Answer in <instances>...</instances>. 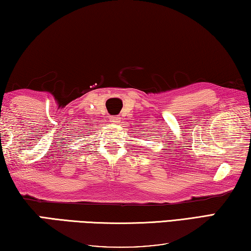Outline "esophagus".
Wrapping results in <instances>:
<instances>
[{
    "label": "esophagus",
    "instance_id": "1",
    "mask_svg": "<svg viewBox=\"0 0 251 251\" xmlns=\"http://www.w3.org/2000/svg\"><path fill=\"white\" fill-rule=\"evenodd\" d=\"M110 123H111V124H118V123H119V117L111 116L110 117Z\"/></svg>",
    "mask_w": 251,
    "mask_h": 251
}]
</instances>
